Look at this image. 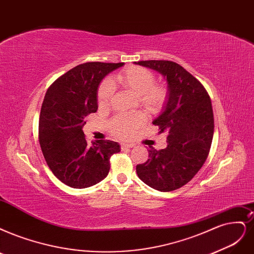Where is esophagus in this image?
Segmentation results:
<instances>
[{
  "label": "esophagus",
  "mask_w": 254,
  "mask_h": 254,
  "mask_svg": "<svg viewBox=\"0 0 254 254\" xmlns=\"http://www.w3.org/2000/svg\"><path fill=\"white\" fill-rule=\"evenodd\" d=\"M133 146H134L133 143H126V142L120 143V147H121L122 151H126V149H128V148H132Z\"/></svg>",
  "instance_id": "34e87169"
}]
</instances>
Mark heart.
<instances>
[{"label":"heart","mask_w":254,"mask_h":254,"mask_svg":"<svg viewBox=\"0 0 254 254\" xmlns=\"http://www.w3.org/2000/svg\"><path fill=\"white\" fill-rule=\"evenodd\" d=\"M117 82L126 89L132 91L141 105L149 112L160 111L167 99V89L162 84L155 83V75L142 67H129L117 75ZM114 92V84L112 80H103L97 91V101L100 107H106ZM145 117L141 113L130 116L120 115L109 122L110 132L119 138H129L135 130L141 126Z\"/></svg>","instance_id":"obj_1"}]
</instances>
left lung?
Returning a JSON list of instances; mask_svg holds the SVG:
<instances>
[{"label": "left lung", "instance_id": "8db88e82", "mask_svg": "<svg viewBox=\"0 0 254 254\" xmlns=\"http://www.w3.org/2000/svg\"><path fill=\"white\" fill-rule=\"evenodd\" d=\"M168 82V100L153 124L167 135V146L148 149L138 164L140 180L159 191H173L189 183L208 157L214 128L211 100L203 84L182 65L171 61H141Z\"/></svg>", "mask_w": 254, "mask_h": 254}]
</instances>
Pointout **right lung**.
Here are the masks:
<instances>
[{"label": "right lung", "mask_w": 254, "mask_h": 254, "mask_svg": "<svg viewBox=\"0 0 254 254\" xmlns=\"http://www.w3.org/2000/svg\"><path fill=\"white\" fill-rule=\"evenodd\" d=\"M121 65L124 63L78 64L46 92L39 121L40 145L54 176L73 189H86L105 179L111 156L120 152L118 142L111 140L89 144L82 127L84 118L97 111L99 82Z\"/></svg>", "instance_id": "obj_1"}]
</instances>
